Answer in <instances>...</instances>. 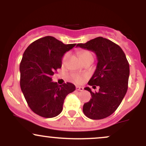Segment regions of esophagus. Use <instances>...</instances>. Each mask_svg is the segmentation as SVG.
Returning <instances> with one entry per match:
<instances>
[{
  "label": "esophagus",
  "mask_w": 146,
  "mask_h": 146,
  "mask_svg": "<svg viewBox=\"0 0 146 146\" xmlns=\"http://www.w3.org/2000/svg\"><path fill=\"white\" fill-rule=\"evenodd\" d=\"M76 90H79V91H83V90H84V88H83V87H82V86H76Z\"/></svg>",
  "instance_id": "esophagus-1"
}]
</instances>
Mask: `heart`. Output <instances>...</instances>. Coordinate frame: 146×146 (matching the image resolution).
Returning <instances> with one entry per match:
<instances>
[{
	"instance_id": "heart-1",
	"label": "heart",
	"mask_w": 146,
	"mask_h": 146,
	"mask_svg": "<svg viewBox=\"0 0 146 146\" xmlns=\"http://www.w3.org/2000/svg\"><path fill=\"white\" fill-rule=\"evenodd\" d=\"M68 57V53H66L62 57V64H64L65 62L66 61ZM79 57H80V60H83L86 59L87 58H89V57H93V55L90 53V51H82L79 53ZM71 78L73 79V80L77 83H80L83 81L84 79L85 78V76L84 75H80L78 74H72L71 75Z\"/></svg>"
}]
</instances>
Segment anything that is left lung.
Instances as JSON below:
<instances>
[{"mask_svg": "<svg viewBox=\"0 0 146 146\" xmlns=\"http://www.w3.org/2000/svg\"><path fill=\"white\" fill-rule=\"evenodd\" d=\"M77 46L95 52L98 65L88 84L96 88L92 92L90 101L83 106L84 114L91 119H102L111 115L121 103L128 90L130 75L129 63L124 52L118 44L110 40L98 37Z\"/></svg>", "mask_w": 146, "mask_h": 146, "instance_id": "left-lung-1", "label": "left lung"}]
</instances>
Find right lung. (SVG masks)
Listing matches in <instances>:
<instances>
[{"instance_id":"add662e5","label":"right lung","mask_w":146,"mask_h":146,"mask_svg":"<svg viewBox=\"0 0 146 146\" xmlns=\"http://www.w3.org/2000/svg\"><path fill=\"white\" fill-rule=\"evenodd\" d=\"M76 44H65L54 37L45 36L31 43L20 64V84L27 104L33 113L45 118L62 111L66 95L75 90L73 84L58 85L52 76L62 66V58Z\"/></svg>"}]
</instances>
